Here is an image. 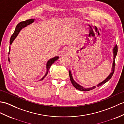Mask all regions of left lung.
<instances>
[{
  "label": "left lung",
  "instance_id": "obj_1",
  "mask_svg": "<svg viewBox=\"0 0 124 124\" xmlns=\"http://www.w3.org/2000/svg\"><path fill=\"white\" fill-rule=\"evenodd\" d=\"M113 51H114V62H113V69H112V72L109 74V76L106 78L104 81H102V82L99 83L98 85L97 86V87H100V86H101V85H102L103 84H104V83L107 82L109 80H110L111 79V78L113 76V74L114 73V71H115V58H116V56L117 54V52H118V47H117V45H115V47L113 49ZM69 76H70V79L71 80V82L72 83V84L74 86V87H75L76 89H78V90H80V91H90L91 90H93L94 88H96V86H93V87H91V88H85L84 87H82L80 85H79V84H78V83L75 82V81L73 80L72 76V74L71 73V71H69Z\"/></svg>",
  "mask_w": 124,
  "mask_h": 124
}]
</instances>
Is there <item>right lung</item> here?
<instances>
[{"label":"right lung","mask_w":124,"mask_h":124,"mask_svg":"<svg viewBox=\"0 0 124 124\" xmlns=\"http://www.w3.org/2000/svg\"><path fill=\"white\" fill-rule=\"evenodd\" d=\"M34 22V19H30L26 20V21H25L21 22L19 23H18V24H17V26H16V28H15V31H14V33L13 34V35H11V36L10 37V45L11 44V43H13L14 40L16 38V36H17V35H18V34L20 31L21 30V29H22V28L26 27V26L30 25V24H31V23H32ZM10 50V47H9V53H8V54H9ZM58 59H59V57L58 56H55V57H53V58L48 60V61L47 62V64H46V69H47L46 72L45 76L43 77L41 80H39V81H43V80L44 79L45 77L47 76V74L48 73V70H49V69H50L51 65L52 64H53V63L55 62ZM8 61H10L9 58H8Z\"/></svg>","instance_id":"add662e5"}]
</instances>
